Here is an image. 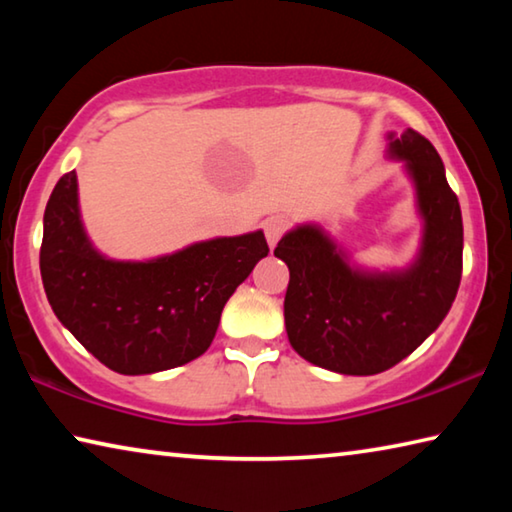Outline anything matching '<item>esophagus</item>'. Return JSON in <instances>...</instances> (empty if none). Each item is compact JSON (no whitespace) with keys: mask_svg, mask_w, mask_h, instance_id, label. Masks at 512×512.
<instances>
[{"mask_svg":"<svg viewBox=\"0 0 512 512\" xmlns=\"http://www.w3.org/2000/svg\"><path fill=\"white\" fill-rule=\"evenodd\" d=\"M284 232H287V219L284 216H271V219L264 221V235L271 248L277 246V241L282 239Z\"/></svg>","mask_w":512,"mask_h":512,"instance_id":"1","label":"esophagus"}]
</instances>
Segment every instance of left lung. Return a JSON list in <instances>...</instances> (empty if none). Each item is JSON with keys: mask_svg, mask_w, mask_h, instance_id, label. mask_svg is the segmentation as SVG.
I'll use <instances>...</instances> for the list:
<instances>
[{"mask_svg": "<svg viewBox=\"0 0 512 512\" xmlns=\"http://www.w3.org/2000/svg\"><path fill=\"white\" fill-rule=\"evenodd\" d=\"M424 221L422 248L404 271L352 266L318 225H298L275 248L289 266L284 323L302 359L341 375H377L409 357L452 309L463 273V219L433 144L406 128L388 135Z\"/></svg>", "mask_w": 512, "mask_h": 512, "instance_id": "8db88e82", "label": "left lung"}]
</instances>
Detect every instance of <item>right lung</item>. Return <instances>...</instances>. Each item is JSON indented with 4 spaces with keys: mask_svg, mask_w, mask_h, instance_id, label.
Returning <instances> with one entry per match:
<instances>
[{
    "mask_svg": "<svg viewBox=\"0 0 512 512\" xmlns=\"http://www.w3.org/2000/svg\"><path fill=\"white\" fill-rule=\"evenodd\" d=\"M266 255L257 230L149 262L103 257L83 230L69 171L45 210L40 273L51 309L85 350L121 375H151L210 348L225 302Z\"/></svg>",
    "mask_w": 512,
    "mask_h": 512,
    "instance_id": "1",
    "label": "right lung"
}]
</instances>
